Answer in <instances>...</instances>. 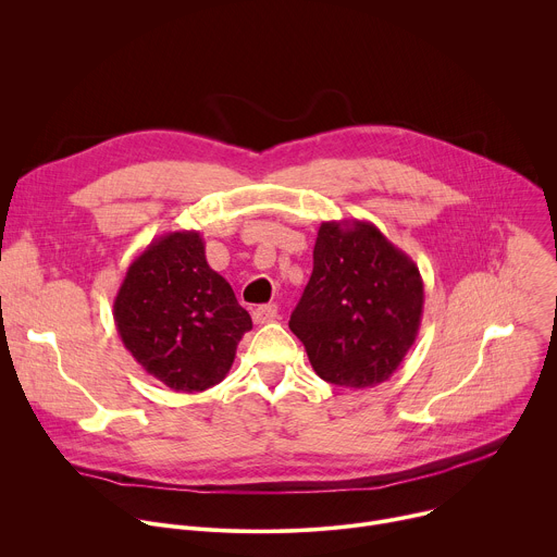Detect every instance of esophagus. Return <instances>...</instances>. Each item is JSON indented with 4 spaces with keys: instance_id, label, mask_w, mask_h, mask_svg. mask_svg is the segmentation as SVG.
<instances>
[{
    "instance_id": "obj_1",
    "label": "esophagus",
    "mask_w": 557,
    "mask_h": 557,
    "mask_svg": "<svg viewBox=\"0 0 557 557\" xmlns=\"http://www.w3.org/2000/svg\"><path fill=\"white\" fill-rule=\"evenodd\" d=\"M275 318H277V307L275 305H264V307L252 309V322H256V324H269Z\"/></svg>"
}]
</instances>
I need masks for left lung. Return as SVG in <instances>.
Segmentation results:
<instances>
[{
  "mask_svg": "<svg viewBox=\"0 0 557 557\" xmlns=\"http://www.w3.org/2000/svg\"><path fill=\"white\" fill-rule=\"evenodd\" d=\"M422 309L418 264L375 224L324 222L311 280L288 326L322 380L371 388L386 382L413 346Z\"/></svg>",
  "mask_w": 557,
  "mask_h": 557,
  "instance_id": "obj_1",
  "label": "left lung"
}]
</instances>
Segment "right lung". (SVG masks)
Returning <instances> with one entry per match:
<instances>
[{
  "label": "right lung",
  "instance_id": "add662e5",
  "mask_svg": "<svg viewBox=\"0 0 557 557\" xmlns=\"http://www.w3.org/2000/svg\"><path fill=\"white\" fill-rule=\"evenodd\" d=\"M135 362L177 393L220 384L252 322L231 284L209 267L197 231H171L131 262L113 301Z\"/></svg>",
  "mask_w": 557,
  "mask_h": 557
}]
</instances>
